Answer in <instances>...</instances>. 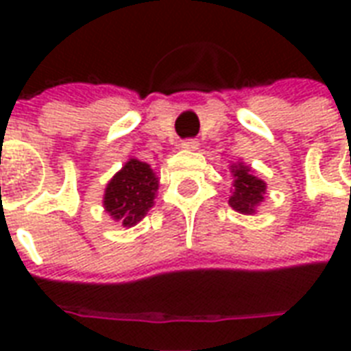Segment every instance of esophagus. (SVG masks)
<instances>
[{"label":"esophagus","instance_id":"1","mask_svg":"<svg viewBox=\"0 0 351 351\" xmlns=\"http://www.w3.org/2000/svg\"><path fill=\"white\" fill-rule=\"evenodd\" d=\"M180 145H182V149H186V151H197L198 149L197 140H184Z\"/></svg>","mask_w":351,"mask_h":351}]
</instances>
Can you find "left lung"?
Returning a JSON list of instances; mask_svg holds the SVG:
<instances>
[{"label":"left lung","instance_id":"obj_1","mask_svg":"<svg viewBox=\"0 0 351 351\" xmlns=\"http://www.w3.org/2000/svg\"><path fill=\"white\" fill-rule=\"evenodd\" d=\"M233 176V187L230 191V204L234 211L242 215H255L256 208L264 202L266 197V182L256 176V173L244 162L230 165Z\"/></svg>","mask_w":351,"mask_h":351}]
</instances>
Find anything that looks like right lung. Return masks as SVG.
Instances as JSON below:
<instances>
[{
    "mask_svg": "<svg viewBox=\"0 0 351 351\" xmlns=\"http://www.w3.org/2000/svg\"><path fill=\"white\" fill-rule=\"evenodd\" d=\"M158 176L151 165L138 158H129L107 182L101 204L114 222H120L123 228H132L154 206Z\"/></svg>",
    "mask_w": 351,
    "mask_h": 351,
    "instance_id": "right-lung-1",
    "label": "right lung"
}]
</instances>
